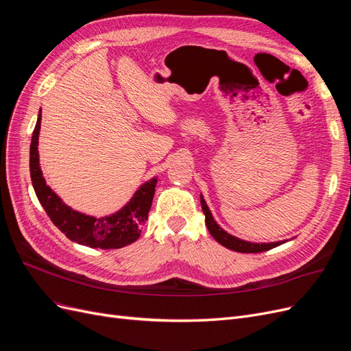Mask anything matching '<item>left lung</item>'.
<instances>
[{
    "instance_id": "obj_1",
    "label": "left lung",
    "mask_w": 351,
    "mask_h": 351,
    "mask_svg": "<svg viewBox=\"0 0 351 351\" xmlns=\"http://www.w3.org/2000/svg\"><path fill=\"white\" fill-rule=\"evenodd\" d=\"M200 205H202V210H204V214H205V224L210 232V236L214 237L219 244H222V246L230 249V250L240 252V253H259V252H267L269 249L277 247V246H280V244L287 241V240H282V241H271V243H253V241L241 240L236 236H231L230 232L222 230L218 226V222L214 219V217H212L206 202L202 195H200Z\"/></svg>"
}]
</instances>
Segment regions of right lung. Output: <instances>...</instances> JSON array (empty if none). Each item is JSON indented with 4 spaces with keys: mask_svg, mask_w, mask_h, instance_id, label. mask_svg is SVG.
Wrapping results in <instances>:
<instances>
[{
    "mask_svg": "<svg viewBox=\"0 0 351 351\" xmlns=\"http://www.w3.org/2000/svg\"><path fill=\"white\" fill-rule=\"evenodd\" d=\"M40 120L42 114L39 111L30 142V178L40 205L54 226L71 241L92 249H120L134 243L141 237L142 227L149 214L158 178L147 180L120 210L111 215L97 218L71 209L47 184L42 174L38 151Z\"/></svg>",
    "mask_w": 351,
    "mask_h": 351,
    "instance_id": "1",
    "label": "right lung"
}]
</instances>
